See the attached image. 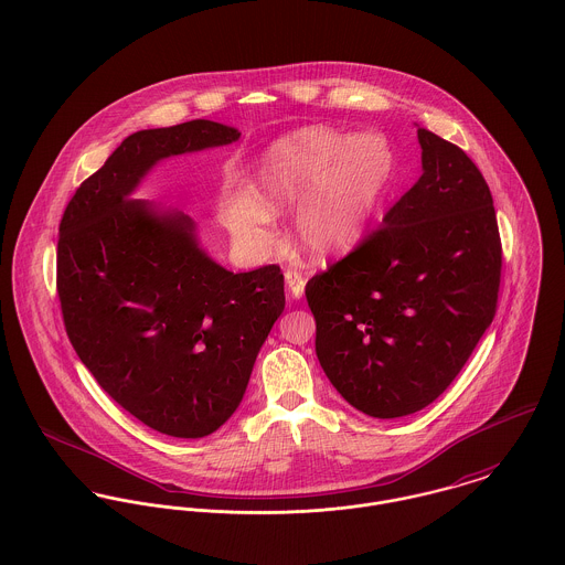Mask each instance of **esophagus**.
I'll return each instance as SVG.
<instances>
[{"label": "esophagus", "instance_id": "esophagus-1", "mask_svg": "<svg viewBox=\"0 0 565 565\" xmlns=\"http://www.w3.org/2000/svg\"><path fill=\"white\" fill-rule=\"evenodd\" d=\"M286 288L292 299H301L306 290V277L297 270H286Z\"/></svg>", "mask_w": 565, "mask_h": 565}]
</instances>
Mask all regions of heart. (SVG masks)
<instances>
[{
  "label": "heart",
  "mask_w": 565,
  "mask_h": 565,
  "mask_svg": "<svg viewBox=\"0 0 565 565\" xmlns=\"http://www.w3.org/2000/svg\"><path fill=\"white\" fill-rule=\"evenodd\" d=\"M392 153L375 136L303 127L279 138L257 169V200L227 207L232 234L257 245L270 212L297 207L295 238L313 259L351 252L366 236L392 180Z\"/></svg>",
  "instance_id": "heart-1"
}]
</instances>
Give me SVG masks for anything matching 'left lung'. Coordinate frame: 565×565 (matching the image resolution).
Listing matches in <instances>:
<instances>
[{
    "mask_svg": "<svg viewBox=\"0 0 565 565\" xmlns=\"http://www.w3.org/2000/svg\"><path fill=\"white\" fill-rule=\"evenodd\" d=\"M423 175L369 236L306 286L318 362L373 418L420 412L490 327L501 284L492 192L452 142L418 127Z\"/></svg>",
    "mask_w": 565,
    "mask_h": 565,
    "instance_id": "1",
    "label": "left lung"
}]
</instances>
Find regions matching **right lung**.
Wrapping results in <instances>:
<instances>
[{"label":"right lung","mask_w":565,"mask_h":565,"mask_svg":"<svg viewBox=\"0 0 565 565\" xmlns=\"http://www.w3.org/2000/svg\"><path fill=\"white\" fill-rule=\"evenodd\" d=\"M238 138L205 119L134 131L61 221L58 297L77 358L134 418L173 438H205L238 409L284 312V275L223 268L189 214L134 194L162 160Z\"/></svg>","instance_id":"add662e5"}]
</instances>
